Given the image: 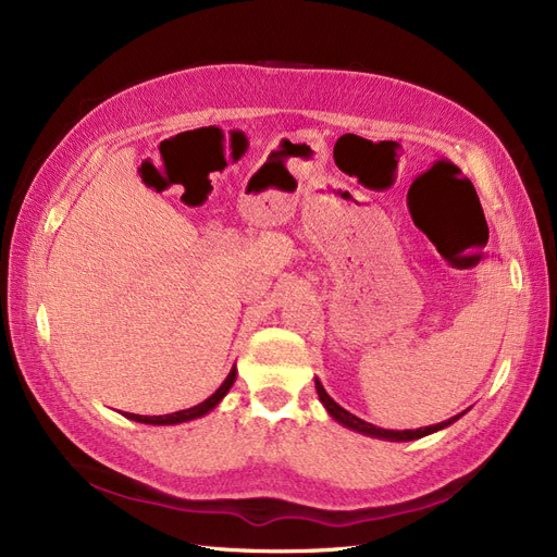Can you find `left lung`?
Instances as JSON below:
<instances>
[{
	"label": "left lung",
	"mask_w": 557,
	"mask_h": 557,
	"mask_svg": "<svg viewBox=\"0 0 557 557\" xmlns=\"http://www.w3.org/2000/svg\"><path fill=\"white\" fill-rule=\"evenodd\" d=\"M315 391H318L320 401H323L325 409L330 411V416H332L334 420H339L342 425H346V428H350V430H356V432H362V434H369V436H381V440H391V442H411V440H420V436L432 434V432H436V430H442V428L455 423V420H458V418L462 416V413H460V416H453V418L444 420V423H436V425H430V428H418V430H383V428H376V425H372V423H364L362 418L352 416V413H348L344 407H339V404H336V401L325 393V387L320 385V381H315Z\"/></svg>",
	"instance_id": "1"
}]
</instances>
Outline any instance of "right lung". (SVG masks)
<instances>
[{"instance_id": "1", "label": "right lung", "mask_w": 557, "mask_h": 557, "mask_svg": "<svg viewBox=\"0 0 557 557\" xmlns=\"http://www.w3.org/2000/svg\"><path fill=\"white\" fill-rule=\"evenodd\" d=\"M234 379H237V369L232 367V372L227 374V379L223 381V385L218 387V391H215L209 399L197 404V407H193V409L176 411V413H166V416H137V413H125V416H127L129 420H137V423H148V425H176V423H185V420H193V418H199V416L209 413V411L215 407V404L227 395V391L232 387Z\"/></svg>"}]
</instances>
